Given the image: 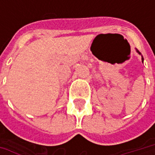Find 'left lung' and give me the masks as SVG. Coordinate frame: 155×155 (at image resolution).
Instances as JSON below:
<instances>
[{
    "instance_id": "left-lung-1",
    "label": "left lung",
    "mask_w": 155,
    "mask_h": 155,
    "mask_svg": "<svg viewBox=\"0 0 155 155\" xmlns=\"http://www.w3.org/2000/svg\"><path fill=\"white\" fill-rule=\"evenodd\" d=\"M136 51H137V52H138V53H139V54H140H140H141V53H140V51H138V50H137V49H136ZM143 60H144V58H143V57L141 56V61H142V63H143Z\"/></svg>"
}]
</instances>
